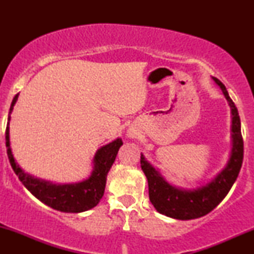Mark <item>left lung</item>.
<instances>
[{"label":"left lung","mask_w":254,"mask_h":254,"mask_svg":"<svg viewBox=\"0 0 254 254\" xmlns=\"http://www.w3.org/2000/svg\"><path fill=\"white\" fill-rule=\"evenodd\" d=\"M213 79L221 88L231 107L232 149L227 166L206 186L193 190H185L177 189L165 182L161 173L149 164L144 156L141 154V168L148 179L150 202L154 204L158 213L177 220H193L210 213L229 193L237 179L243 164L244 142L241 131V118L238 116V110L229 97L223 83L216 77H213Z\"/></svg>","instance_id":"obj_1"}]
</instances>
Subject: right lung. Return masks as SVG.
Returning a JSON list of instances; mask_svg holds the SVG:
<instances>
[{"label": "right lung", "instance_id": "right-lung-1", "mask_svg": "<svg viewBox=\"0 0 254 254\" xmlns=\"http://www.w3.org/2000/svg\"><path fill=\"white\" fill-rule=\"evenodd\" d=\"M18 98V93L13 97L9 111L8 125L5 129V145L9 162L13 172L16 173L20 182L37 199L50 206L53 209L64 211V213H81L96 207L104 195L106 185V177L111 166L116 161L119 148L123 145L121 138H117L111 143L104 145L96 152L93 158V171L86 180L76 184H64L57 185L50 182H45L27 175L17 165L10 148L9 141V121L10 113Z\"/></svg>", "mask_w": 254, "mask_h": 254}]
</instances>
